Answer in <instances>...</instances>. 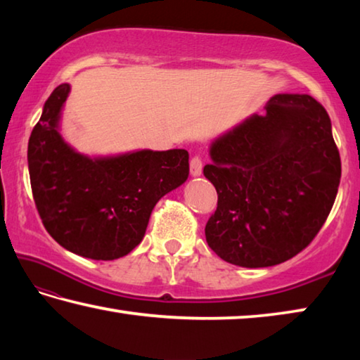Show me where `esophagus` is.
Masks as SVG:
<instances>
[{"mask_svg": "<svg viewBox=\"0 0 360 360\" xmlns=\"http://www.w3.org/2000/svg\"><path fill=\"white\" fill-rule=\"evenodd\" d=\"M202 168H203L202 157H200V155L192 157V160H191V174L192 176H200V174H202Z\"/></svg>", "mask_w": 360, "mask_h": 360, "instance_id": "esophagus-1", "label": "esophagus"}]
</instances>
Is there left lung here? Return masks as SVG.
Listing matches in <instances>:
<instances>
[{
    "label": "left lung",
    "mask_w": 360,
    "mask_h": 360,
    "mask_svg": "<svg viewBox=\"0 0 360 360\" xmlns=\"http://www.w3.org/2000/svg\"><path fill=\"white\" fill-rule=\"evenodd\" d=\"M212 141L203 174L217 191L205 227L229 264L262 268L289 260L318 235L337 197L341 160L332 124L309 95L279 94Z\"/></svg>",
    "instance_id": "1"
}]
</instances>
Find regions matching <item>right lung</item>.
Listing matches in <instances>:
<instances>
[{"label": "right lung", "mask_w": 360, "mask_h": 360, "mask_svg": "<svg viewBox=\"0 0 360 360\" xmlns=\"http://www.w3.org/2000/svg\"><path fill=\"white\" fill-rule=\"evenodd\" d=\"M70 84L53 90L28 141L36 210L49 235L82 257L114 260L133 251L163 195L188 176L186 149L136 150L90 158L58 131Z\"/></svg>", "instance_id": "1"}]
</instances>
